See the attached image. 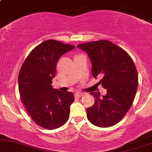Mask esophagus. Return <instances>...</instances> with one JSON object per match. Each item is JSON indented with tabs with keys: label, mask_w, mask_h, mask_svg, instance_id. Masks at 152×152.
Returning <instances> with one entry per match:
<instances>
[{
	"label": "esophagus",
	"mask_w": 152,
	"mask_h": 152,
	"mask_svg": "<svg viewBox=\"0 0 152 152\" xmlns=\"http://www.w3.org/2000/svg\"><path fill=\"white\" fill-rule=\"evenodd\" d=\"M83 93H76L75 94V98H80V97L83 96Z\"/></svg>",
	"instance_id": "esophagus-1"
}]
</instances>
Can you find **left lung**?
Instances as JSON below:
<instances>
[{
	"instance_id": "left-lung-1",
	"label": "left lung",
	"mask_w": 152,
	"mask_h": 152,
	"mask_svg": "<svg viewBox=\"0 0 152 152\" xmlns=\"http://www.w3.org/2000/svg\"><path fill=\"white\" fill-rule=\"evenodd\" d=\"M77 48L88 54L91 62L92 75L102 77L99 83L107 93L101 97L91 92L94 104L86 110L92 124L110 127L116 124L130 109L138 88V73L128 53L111 41H94L79 44Z\"/></svg>"
}]
</instances>
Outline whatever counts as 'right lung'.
Segmentation results:
<instances>
[{
  "instance_id": "obj_1",
  "label": "right lung",
  "mask_w": 152,
  "mask_h": 152,
  "mask_svg": "<svg viewBox=\"0 0 152 152\" xmlns=\"http://www.w3.org/2000/svg\"><path fill=\"white\" fill-rule=\"evenodd\" d=\"M74 48L55 40L44 41L29 53L19 72L22 102L35 123L46 129L62 126L69 118L74 94L60 91L51 83L58 59Z\"/></svg>"
}]
</instances>
